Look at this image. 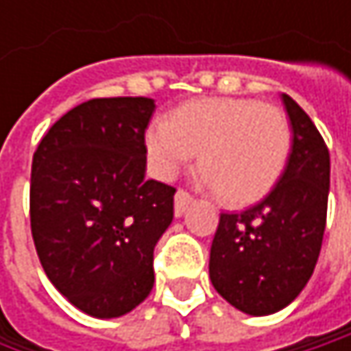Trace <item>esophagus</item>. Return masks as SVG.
<instances>
[{
	"instance_id": "34e87169",
	"label": "esophagus",
	"mask_w": 351,
	"mask_h": 351,
	"mask_svg": "<svg viewBox=\"0 0 351 351\" xmlns=\"http://www.w3.org/2000/svg\"><path fill=\"white\" fill-rule=\"evenodd\" d=\"M193 201V197L184 191V189H178L175 195V215L176 217H180L184 211H186V207H189V203Z\"/></svg>"
}]
</instances>
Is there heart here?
Returning <instances> with one entry per match:
<instances>
[{"label":"heart","mask_w":351,"mask_h":351,"mask_svg":"<svg viewBox=\"0 0 351 351\" xmlns=\"http://www.w3.org/2000/svg\"><path fill=\"white\" fill-rule=\"evenodd\" d=\"M293 132L282 109L244 97H205L156 117L146 132L154 171L175 176L199 152V169L228 205L262 199L280 178Z\"/></svg>","instance_id":"heart-1"}]
</instances>
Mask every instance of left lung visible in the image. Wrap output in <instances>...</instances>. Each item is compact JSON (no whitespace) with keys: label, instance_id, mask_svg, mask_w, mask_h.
Masks as SVG:
<instances>
[{"label":"left lung","instance_id":"obj_1","mask_svg":"<svg viewBox=\"0 0 351 351\" xmlns=\"http://www.w3.org/2000/svg\"><path fill=\"white\" fill-rule=\"evenodd\" d=\"M293 146L274 189L242 213H221L209 254L215 291L247 315H270L309 282L321 252L329 150L299 104L282 93Z\"/></svg>","mask_w":351,"mask_h":351}]
</instances>
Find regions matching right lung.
<instances>
[{"label": "right lung", "instance_id": "right-lung-1", "mask_svg": "<svg viewBox=\"0 0 351 351\" xmlns=\"http://www.w3.org/2000/svg\"><path fill=\"white\" fill-rule=\"evenodd\" d=\"M150 97L89 99L66 111L32 158L30 226L40 264L77 309L111 319L154 287V245L175 186L146 178Z\"/></svg>", "mask_w": 351, "mask_h": 351}]
</instances>
